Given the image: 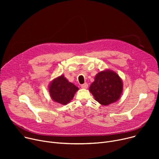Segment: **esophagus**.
I'll use <instances>...</instances> for the list:
<instances>
[{
    "label": "esophagus",
    "instance_id": "obj_1",
    "mask_svg": "<svg viewBox=\"0 0 159 159\" xmlns=\"http://www.w3.org/2000/svg\"><path fill=\"white\" fill-rule=\"evenodd\" d=\"M81 87H82V88L86 89V88H88V84H87V83H84V84H83L81 85Z\"/></svg>",
    "mask_w": 159,
    "mask_h": 159
}]
</instances>
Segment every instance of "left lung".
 I'll return each mask as SVG.
<instances>
[{"instance_id":"obj_1","label":"left lung","mask_w":159,"mask_h":159,"mask_svg":"<svg viewBox=\"0 0 159 159\" xmlns=\"http://www.w3.org/2000/svg\"><path fill=\"white\" fill-rule=\"evenodd\" d=\"M89 91L95 99L102 105H108L117 101L122 91V82L119 75L112 71L98 73Z\"/></svg>"}]
</instances>
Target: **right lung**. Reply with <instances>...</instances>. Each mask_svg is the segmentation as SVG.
<instances>
[{
    "label": "right lung",
    "mask_w": 159,
    "mask_h": 159,
    "mask_svg": "<svg viewBox=\"0 0 159 159\" xmlns=\"http://www.w3.org/2000/svg\"><path fill=\"white\" fill-rule=\"evenodd\" d=\"M79 88L69 82L64 75L55 79L49 86L50 95L54 101L62 104L69 103Z\"/></svg>",
    "instance_id": "right-lung-1"
}]
</instances>
